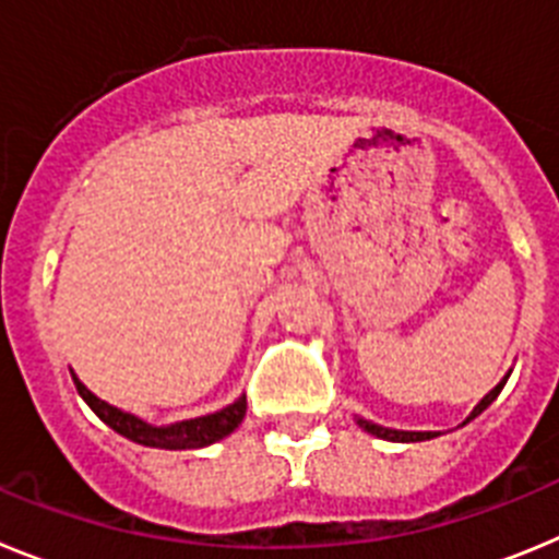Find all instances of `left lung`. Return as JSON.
Returning <instances> with one entry per match:
<instances>
[{
  "label": "left lung",
  "instance_id": "left-lung-1",
  "mask_svg": "<svg viewBox=\"0 0 559 559\" xmlns=\"http://www.w3.org/2000/svg\"><path fill=\"white\" fill-rule=\"evenodd\" d=\"M510 372H512V369H510ZM510 372L503 374V378L498 380L496 386H492L490 392H487L481 400H478L476 408H473V412L467 414V419H464L462 426H467L471 419H476L478 414H481L484 408L490 406L492 400H496L498 394H501V389H503V383H507V378H510ZM355 423H358V426L364 428V431H367V433H372V437H378V439H386V442H426V439L439 437V431H400V428L378 426V423H372V419H364V417H355Z\"/></svg>",
  "mask_w": 559,
  "mask_h": 559
}]
</instances>
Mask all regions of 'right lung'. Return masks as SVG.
Returning a JSON list of instances; mask_svg holds the SVG:
<instances>
[{"mask_svg":"<svg viewBox=\"0 0 559 559\" xmlns=\"http://www.w3.org/2000/svg\"><path fill=\"white\" fill-rule=\"evenodd\" d=\"M72 372V369H69ZM72 380H75V389L86 406L97 414V417L106 423L108 428L120 433V437L131 439L136 445L145 448H162V451H195V448H206L218 439L229 437L246 417V394L224 406L221 412L204 414V417H192V419H179V423H170V426H153L147 419L136 417V414L126 412V408H117L106 400L97 397L95 392H88L83 386V380L72 372Z\"/></svg>","mask_w":559,"mask_h":559,"instance_id":"obj_1","label":"right lung"}]
</instances>
